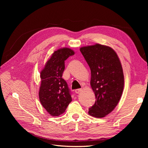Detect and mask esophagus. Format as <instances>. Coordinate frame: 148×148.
Instances as JSON below:
<instances>
[{"label":"esophagus","instance_id":"1","mask_svg":"<svg viewBox=\"0 0 148 148\" xmlns=\"http://www.w3.org/2000/svg\"><path fill=\"white\" fill-rule=\"evenodd\" d=\"M82 91V89H75V92L77 93V94H78V93H79L80 92H81Z\"/></svg>","mask_w":148,"mask_h":148}]
</instances>
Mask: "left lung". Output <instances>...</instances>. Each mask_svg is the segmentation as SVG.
Masks as SVG:
<instances>
[{
  "label": "left lung",
  "instance_id": "obj_1",
  "mask_svg": "<svg viewBox=\"0 0 148 148\" xmlns=\"http://www.w3.org/2000/svg\"><path fill=\"white\" fill-rule=\"evenodd\" d=\"M80 51L90 68V84L96 96L88 114L96 118L106 117L117 106L123 90L120 61L113 49L99 44L81 47Z\"/></svg>",
  "mask_w": 148,
  "mask_h": 148
}]
</instances>
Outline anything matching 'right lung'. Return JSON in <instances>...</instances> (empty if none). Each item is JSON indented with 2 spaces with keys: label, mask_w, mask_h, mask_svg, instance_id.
Masks as SVG:
<instances>
[{
  "label": "right lung",
  "mask_w": 148,
  "mask_h": 148,
  "mask_svg": "<svg viewBox=\"0 0 148 148\" xmlns=\"http://www.w3.org/2000/svg\"><path fill=\"white\" fill-rule=\"evenodd\" d=\"M74 53L69 48L58 49L52 53L41 71L39 100L52 116L57 117L64 113L72 100L68 84L62 77L65 70V60Z\"/></svg>",
  "instance_id": "1"
}]
</instances>
